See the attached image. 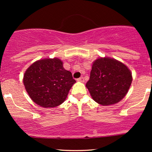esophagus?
<instances>
[{
	"mask_svg": "<svg viewBox=\"0 0 152 152\" xmlns=\"http://www.w3.org/2000/svg\"><path fill=\"white\" fill-rule=\"evenodd\" d=\"M77 81L79 82H84V78H83V77H80L79 78H78Z\"/></svg>",
	"mask_w": 152,
	"mask_h": 152,
	"instance_id": "34e87169",
	"label": "esophagus"
}]
</instances>
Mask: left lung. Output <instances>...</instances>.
I'll use <instances>...</instances> for the list:
<instances>
[{
	"label": "left lung",
	"instance_id": "1",
	"mask_svg": "<svg viewBox=\"0 0 152 152\" xmlns=\"http://www.w3.org/2000/svg\"><path fill=\"white\" fill-rule=\"evenodd\" d=\"M132 82V73L126 66L116 59L104 57L93 63L86 86L96 102L108 106L119 102Z\"/></svg>",
	"mask_w": 152,
	"mask_h": 152
}]
</instances>
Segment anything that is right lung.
Masks as SVG:
<instances>
[{
	"label": "right lung",
	"mask_w": 152,
	"mask_h": 152,
	"mask_svg": "<svg viewBox=\"0 0 152 152\" xmlns=\"http://www.w3.org/2000/svg\"><path fill=\"white\" fill-rule=\"evenodd\" d=\"M23 83L33 102L44 108L56 107L66 100L76 81L60 59L38 60L28 68Z\"/></svg>",
	"instance_id": "1"
}]
</instances>
